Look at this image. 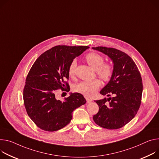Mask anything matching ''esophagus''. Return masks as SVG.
Segmentation results:
<instances>
[{"label": "esophagus", "instance_id": "esophagus-1", "mask_svg": "<svg viewBox=\"0 0 159 159\" xmlns=\"http://www.w3.org/2000/svg\"><path fill=\"white\" fill-rule=\"evenodd\" d=\"M85 99H86V102H87V103H91L93 102V100L89 98L86 97Z\"/></svg>", "mask_w": 159, "mask_h": 159}]
</instances>
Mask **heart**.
<instances>
[{"instance_id": "heart-1", "label": "heart", "mask_w": 159, "mask_h": 159, "mask_svg": "<svg viewBox=\"0 0 159 159\" xmlns=\"http://www.w3.org/2000/svg\"><path fill=\"white\" fill-rule=\"evenodd\" d=\"M85 59L93 69L96 70V74L103 80L108 82L111 79L113 74V67L110 63H104L105 59L102 55L94 52H89L86 54ZM76 66V61H72L68 70V75L70 77L74 76ZM100 85V80L96 79L90 82H81L76 84L74 86V90L76 93L90 97L96 93Z\"/></svg>"}]
</instances>
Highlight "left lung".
<instances>
[{
    "mask_svg": "<svg viewBox=\"0 0 159 159\" xmlns=\"http://www.w3.org/2000/svg\"><path fill=\"white\" fill-rule=\"evenodd\" d=\"M93 49L108 56L113 63V76L100 91L103 96L113 97L94 101L99 111L93 120L105 129H120L135 117L139 108L143 92L140 72L133 59L124 52L102 46Z\"/></svg>",
    "mask_w": 159,
    "mask_h": 159,
    "instance_id": "8db88e82",
    "label": "left lung"
}]
</instances>
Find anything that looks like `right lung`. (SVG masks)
<instances>
[{"label": "right lung", "instance_id": "add662e5", "mask_svg": "<svg viewBox=\"0 0 159 159\" xmlns=\"http://www.w3.org/2000/svg\"><path fill=\"white\" fill-rule=\"evenodd\" d=\"M88 48L56 46L34 62L26 78L23 96L28 115L40 129L49 132L62 129L71 121L73 111L86 103L78 93H71L63 102L57 99L56 94L59 89L70 91L68 67Z\"/></svg>", "mask_w": 159, "mask_h": 159}]
</instances>
